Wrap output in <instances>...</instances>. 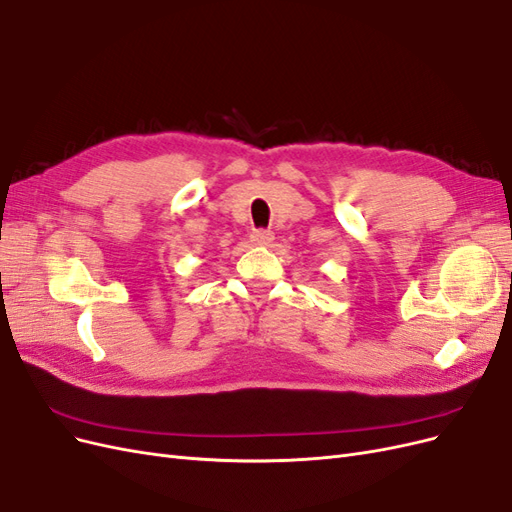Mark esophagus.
<instances>
[{
	"mask_svg": "<svg viewBox=\"0 0 512 512\" xmlns=\"http://www.w3.org/2000/svg\"><path fill=\"white\" fill-rule=\"evenodd\" d=\"M252 243H256V245H271V241H273V232L271 230H254L252 232Z\"/></svg>",
	"mask_w": 512,
	"mask_h": 512,
	"instance_id": "obj_1",
	"label": "esophagus"
}]
</instances>
